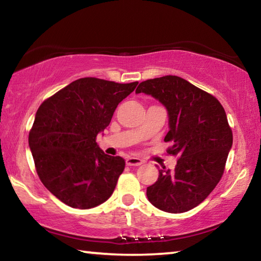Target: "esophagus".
Wrapping results in <instances>:
<instances>
[{
    "label": "esophagus",
    "instance_id": "34e87169",
    "mask_svg": "<svg viewBox=\"0 0 261 261\" xmlns=\"http://www.w3.org/2000/svg\"><path fill=\"white\" fill-rule=\"evenodd\" d=\"M143 162H144V161L141 160V159L132 158V156L126 158V160H125V163H126L127 166H140Z\"/></svg>",
    "mask_w": 261,
    "mask_h": 261
}]
</instances>
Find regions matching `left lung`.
<instances>
[{"label": "left lung", "instance_id": "8db88e82", "mask_svg": "<svg viewBox=\"0 0 261 261\" xmlns=\"http://www.w3.org/2000/svg\"><path fill=\"white\" fill-rule=\"evenodd\" d=\"M136 93L153 96L168 112L171 141L168 153L178 155L175 170L159 168V178L147 188L156 208L183 213L204 201L222 177L232 146L226 112L213 95L177 76L148 79Z\"/></svg>", "mask_w": 261, "mask_h": 261}]
</instances>
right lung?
I'll list each match as a JSON object with an SVG mask.
<instances>
[{
    "mask_svg": "<svg viewBox=\"0 0 261 261\" xmlns=\"http://www.w3.org/2000/svg\"><path fill=\"white\" fill-rule=\"evenodd\" d=\"M137 85L81 78L39 107L29 146L41 182L62 202L88 210L113 194L125 161L105 154L95 138Z\"/></svg>",
    "mask_w": 261,
    "mask_h": 261,
    "instance_id": "right-lung-1",
    "label": "right lung"
}]
</instances>
